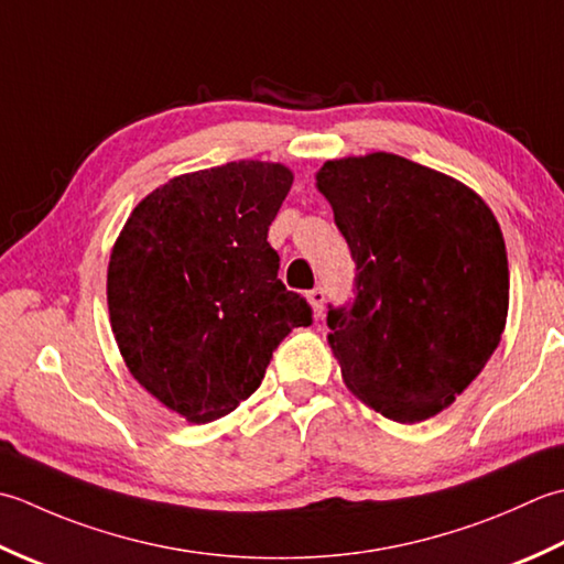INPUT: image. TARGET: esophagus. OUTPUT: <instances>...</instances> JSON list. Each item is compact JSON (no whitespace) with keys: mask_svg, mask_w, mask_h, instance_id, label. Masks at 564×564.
Listing matches in <instances>:
<instances>
[{"mask_svg":"<svg viewBox=\"0 0 564 564\" xmlns=\"http://www.w3.org/2000/svg\"><path fill=\"white\" fill-rule=\"evenodd\" d=\"M306 299H308V306H312L314 316H321V314H324V302H326V294H324V290H321V286H316V290L308 292V294H306Z\"/></svg>","mask_w":564,"mask_h":564,"instance_id":"esophagus-1","label":"esophagus"}]
</instances>
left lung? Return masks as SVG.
Masks as SVG:
<instances>
[{
  "label": "left lung",
  "mask_w": 564,
  "mask_h": 564,
  "mask_svg": "<svg viewBox=\"0 0 564 564\" xmlns=\"http://www.w3.org/2000/svg\"><path fill=\"white\" fill-rule=\"evenodd\" d=\"M355 268L352 306L328 312L343 382L397 423L447 409L497 350L509 314L499 221L475 189L394 153L326 160Z\"/></svg>",
  "instance_id": "8db88e82"
}]
</instances>
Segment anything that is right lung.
Here are the masks:
<instances>
[{
	"label": "right lung",
	"instance_id": "1",
	"mask_svg": "<svg viewBox=\"0 0 564 564\" xmlns=\"http://www.w3.org/2000/svg\"><path fill=\"white\" fill-rule=\"evenodd\" d=\"M292 182L290 167L265 160L177 175L138 202L111 248L107 304L121 358L189 423L238 409L286 333L312 324L268 243Z\"/></svg>",
	"mask_w": 564,
	"mask_h": 564
}]
</instances>
